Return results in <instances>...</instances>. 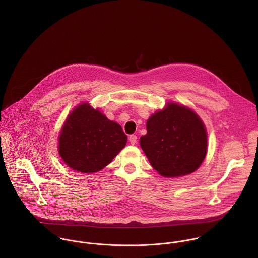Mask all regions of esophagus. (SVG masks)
<instances>
[{"label":"esophagus","mask_w":258,"mask_h":258,"mask_svg":"<svg viewBox=\"0 0 258 258\" xmlns=\"http://www.w3.org/2000/svg\"><path fill=\"white\" fill-rule=\"evenodd\" d=\"M129 141L132 145H135L137 143V136L136 135H131L129 136Z\"/></svg>","instance_id":"obj_1"}]
</instances>
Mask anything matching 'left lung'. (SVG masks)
<instances>
[{"instance_id": "8db88e82", "label": "left lung", "mask_w": 258, "mask_h": 258, "mask_svg": "<svg viewBox=\"0 0 258 258\" xmlns=\"http://www.w3.org/2000/svg\"><path fill=\"white\" fill-rule=\"evenodd\" d=\"M146 126L147 134L139 143L161 176L182 177L199 169L207 155L208 134L195 111L168 102L149 117Z\"/></svg>"}]
</instances>
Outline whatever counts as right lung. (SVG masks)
Masks as SVG:
<instances>
[{
  "instance_id": "add662e5",
  "label": "right lung",
  "mask_w": 258,
  "mask_h": 258,
  "mask_svg": "<svg viewBox=\"0 0 258 258\" xmlns=\"http://www.w3.org/2000/svg\"><path fill=\"white\" fill-rule=\"evenodd\" d=\"M121 126L88 102L68 115L58 136V153L74 171L95 173L105 168L126 146Z\"/></svg>"
}]
</instances>
